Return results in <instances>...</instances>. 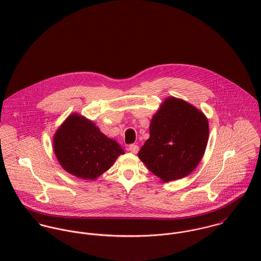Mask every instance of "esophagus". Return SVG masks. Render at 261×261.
Wrapping results in <instances>:
<instances>
[{
  "label": "esophagus",
  "instance_id": "obj_1",
  "mask_svg": "<svg viewBox=\"0 0 261 261\" xmlns=\"http://www.w3.org/2000/svg\"><path fill=\"white\" fill-rule=\"evenodd\" d=\"M128 150H129L130 152H133V153H138V151H139V146H137V145H132V146H129Z\"/></svg>",
  "mask_w": 261,
  "mask_h": 261
}]
</instances>
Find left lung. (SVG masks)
<instances>
[{"instance_id": "1", "label": "left lung", "mask_w": 261, "mask_h": 261, "mask_svg": "<svg viewBox=\"0 0 261 261\" xmlns=\"http://www.w3.org/2000/svg\"><path fill=\"white\" fill-rule=\"evenodd\" d=\"M205 114L183 99L168 97L149 124L139 158L164 182L182 179L201 162L208 143Z\"/></svg>"}]
</instances>
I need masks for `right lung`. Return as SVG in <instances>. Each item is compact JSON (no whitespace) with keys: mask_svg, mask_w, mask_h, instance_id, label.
Masks as SVG:
<instances>
[{"mask_svg":"<svg viewBox=\"0 0 261 261\" xmlns=\"http://www.w3.org/2000/svg\"><path fill=\"white\" fill-rule=\"evenodd\" d=\"M53 147L61 167L77 178L94 180L124 151L89 119L73 113L57 129Z\"/></svg>","mask_w":261,"mask_h":261,"instance_id":"1","label":"right lung"}]
</instances>
